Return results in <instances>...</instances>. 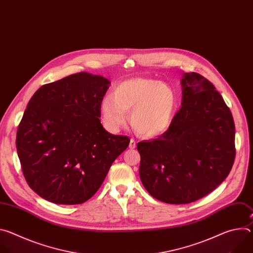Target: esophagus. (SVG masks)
<instances>
[{"instance_id": "34e87169", "label": "esophagus", "mask_w": 253, "mask_h": 253, "mask_svg": "<svg viewBox=\"0 0 253 253\" xmlns=\"http://www.w3.org/2000/svg\"><path fill=\"white\" fill-rule=\"evenodd\" d=\"M136 147V141L134 139L130 140V144H129V148L130 149H134Z\"/></svg>"}]
</instances>
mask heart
<instances>
[{
	"label": "heart",
	"mask_w": 253,
	"mask_h": 253,
	"mask_svg": "<svg viewBox=\"0 0 253 253\" xmlns=\"http://www.w3.org/2000/svg\"><path fill=\"white\" fill-rule=\"evenodd\" d=\"M174 90L159 81L134 78L118 84L112 95L105 96L100 103V113L105 126L117 131L128 120L138 134L153 138L170 127L176 109Z\"/></svg>",
	"instance_id": "b5f03b06"
}]
</instances>
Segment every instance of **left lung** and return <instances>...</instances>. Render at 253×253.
<instances>
[{
  "instance_id": "obj_1",
  "label": "left lung",
  "mask_w": 253,
  "mask_h": 253,
  "mask_svg": "<svg viewBox=\"0 0 253 253\" xmlns=\"http://www.w3.org/2000/svg\"><path fill=\"white\" fill-rule=\"evenodd\" d=\"M181 108L168 130L137 144L139 175L154 198L170 204L196 201L219 186L235 158V126L214 85L195 72L181 79Z\"/></svg>"
}]
</instances>
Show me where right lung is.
Masks as SVG:
<instances>
[{
	"label": "right lung",
	"mask_w": 253,
	"mask_h": 253,
	"mask_svg": "<svg viewBox=\"0 0 253 253\" xmlns=\"http://www.w3.org/2000/svg\"><path fill=\"white\" fill-rule=\"evenodd\" d=\"M110 81L87 72L43 85L30 99L16 138L29 186L42 198L81 204L100 188L127 136L108 133L100 103Z\"/></svg>",
	"instance_id": "right-lung-1"
}]
</instances>
